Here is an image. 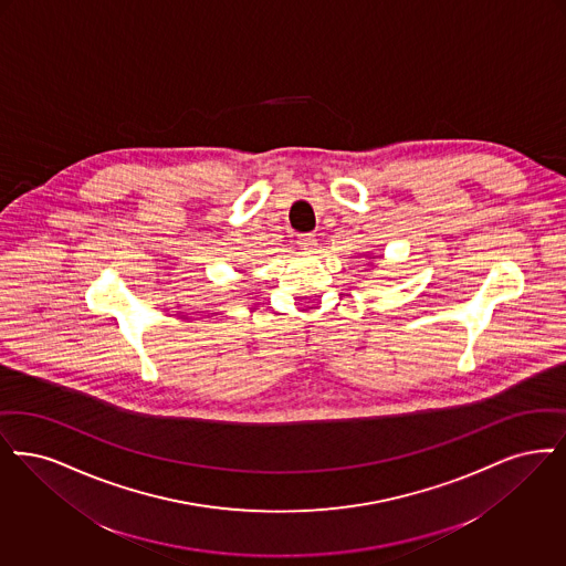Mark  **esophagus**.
Here are the masks:
<instances>
[{
	"label": "esophagus",
	"instance_id": "esophagus-1",
	"mask_svg": "<svg viewBox=\"0 0 566 566\" xmlns=\"http://www.w3.org/2000/svg\"><path fill=\"white\" fill-rule=\"evenodd\" d=\"M297 245L302 247L304 251H313L317 247V237L306 232V234H297Z\"/></svg>",
	"mask_w": 566,
	"mask_h": 566
}]
</instances>
